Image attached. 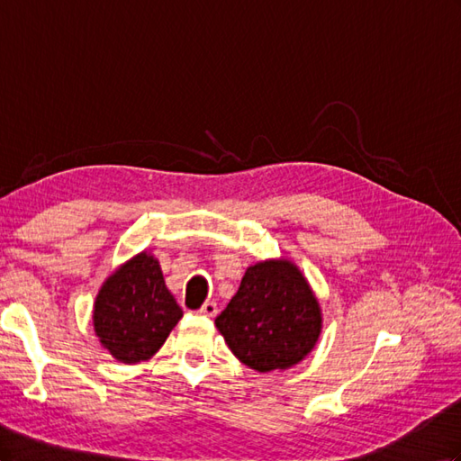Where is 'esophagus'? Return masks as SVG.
Wrapping results in <instances>:
<instances>
[{"label":"esophagus","mask_w":461,"mask_h":461,"mask_svg":"<svg viewBox=\"0 0 461 461\" xmlns=\"http://www.w3.org/2000/svg\"><path fill=\"white\" fill-rule=\"evenodd\" d=\"M198 313L200 315H206V317H216V313H218V305H216V302H206L203 308L198 310Z\"/></svg>","instance_id":"esophagus-1"}]
</instances>
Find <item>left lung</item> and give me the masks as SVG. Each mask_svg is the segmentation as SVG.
I'll use <instances>...</instances> for the list:
<instances>
[{"instance_id": "obj_1", "label": "left lung", "mask_w": 461, "mask_h": 461, "mask_svg": "<svg viewBox=\"0 0 461 461\" xmlns=\"http://www.w3.org/2000/svg\"><path fill=\"white\" fill-rule=\"evenodd\" d=\"M230 350L255 372L288 370L313 350L323 313L308 278L290 258L247 267L240 290L216 317Z\"/></svg>"}]
</instances>
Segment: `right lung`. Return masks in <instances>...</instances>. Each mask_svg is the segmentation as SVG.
<instances>
[{
	"label": "right lung",
	"instance_id": "1",
	"mask_svg": "<svg viewBox=\"0 0 461 461\" xmlns=\"http://www.w3.org/2000/svg\"><path fill=\"white\" fill-rule=\"evenodd\" d=\"M183 310L165 286L159 261L134 255L103 282L93 303V329L113 358L140 364L156 354Z\"/></svg>",
	"mask_w": 461,
	"mask_h": 461
}]
</instances>
